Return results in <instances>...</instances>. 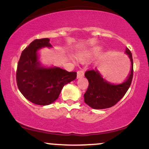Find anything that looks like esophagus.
I'll list each match as a JSON object with an SVG mask.
<instances>
[{
	"label": "esophagus",
	"mask_w": 149,
	"mask_h": 149,
	"mask_svg": "<svg viewBox=\"0 0 149 149\" xmlns=\"http://www.w3.org/2000/svg\"><path fill=\"white\" fill-rule=\"evenodd\" d=\"M84 71L83 70H80V71H78V72H77V78H81V77H83L84 76Z\"/></svg>",
	"instance_id": "obj_1"
}]
</instances>
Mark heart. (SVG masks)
<instances>
[{
    "label": "heart",
    "instance_id": "heart-1",
    "mask_svg": "<svg viewBox=\"0 0 149 149\" xmlns=\"http://www.w3.org/2000/svg\"><path fill=\"white\" fill-rule=\"evenodd\" d=\"M87 57H88V54H87L86 53L80 52L78 54V58L81 59V60H85V59H87Z\"/></svg>",
    "mask_w": 149,
    "mask_h": 149
}]
</instances>
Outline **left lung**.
Here are the masks:
<instances>
[{
    "label": "left lung",
    "mask_w": 149,
    "mask_h": 149,
    "mask_svg": "<svg viewBox=\"0 0 149 149\" xmlns=\"http://www.w3.org/2000/svg\"><path fill=\"white\" fill-rule=\"evenodd\" d=\"M125 53L130 59L132 67L129 76L123 83L118 84L110 83L104 79L97 70H88L85 73L89 85L84 94V101L92 109H104L111 107L116 105L127 92L133 78V59L130 50L127 47Z\"/></svg>",
    "instance_id": "left-lung-1"
}]
</instances>
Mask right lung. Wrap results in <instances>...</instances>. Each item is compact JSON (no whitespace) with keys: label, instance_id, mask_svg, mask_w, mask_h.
<instances>
[{"label":"right lung","instance_id":"obj_1","mask_svg":"<svg viewBox=\"0 0 149 149\" xmlns=\"http://www.w3.org/2000/svg\"><path fill=\"white\" fill-rule=\"evenodd\" d=\"M52 47L49 39H36L22 51L17 64V87L26 99L38 105L52 104L59 97L65 85L76 78L77 73L57 66H44L39 61L38 50Z\"/></svg>","mask_w":149,"mask_h":149}]
</instances>
